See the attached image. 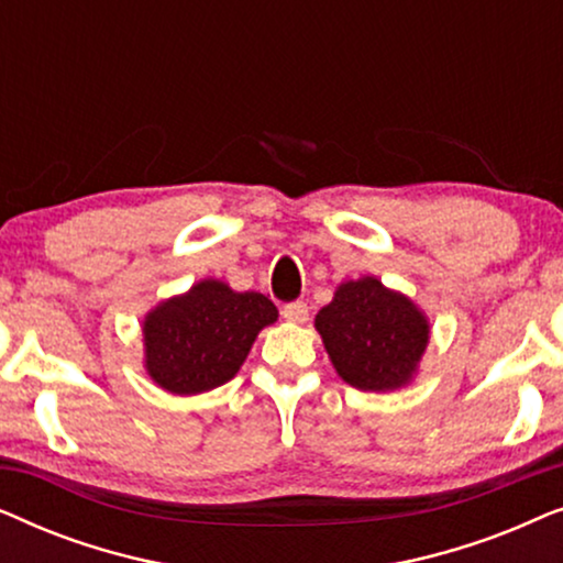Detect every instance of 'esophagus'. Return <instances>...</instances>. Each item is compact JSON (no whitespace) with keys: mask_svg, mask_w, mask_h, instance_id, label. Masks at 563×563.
<instances>
[{"mask_svg":"<svg viewBox=\"0 0 563 563\" xmlns=\"http://www.w3.org/2000/svg\"><path fill=\"white\" fill-rule=\"evenodd\" d=\"M282 314H284V320H289V322H305L307 320V314H310V310H307V305L305 302H287L282 307Z\"/></svg>","mask_w":563,"mask_h":563,"instance_id":"1","label":"esophagus"}]
</instances>
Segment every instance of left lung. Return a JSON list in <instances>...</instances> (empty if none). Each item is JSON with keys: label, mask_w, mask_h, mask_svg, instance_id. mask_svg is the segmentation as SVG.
I'll use <instances>...</instances> for the list:
<instances>
[{"label": "left lung", "mask_w": 563, "mask_h": 563, "mask_svg": "<svg viewBox=\"0 0 563 563\" xmlns=\"http://www.w3.org/2000/svg\"><path fill=\"white\" fill-rule=\"evenodd\" d=\"M335 372L356 389L387 391L412 379L428 345V320L410 299L364 276L338 287L314 318Z\"/></svg>", "instance_id": "obj_1"}]
</instances>
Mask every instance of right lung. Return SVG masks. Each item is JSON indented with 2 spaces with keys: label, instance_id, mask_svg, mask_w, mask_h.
Instances as JSON below:
<instances>
[{
  "label": "right lung",
  "instance_id": "obj_1",
  "mask_svg": "<svg viewBox=\"0 0 563 563\" xmlns=\"http://www.w3.org/2000/svg\"><path fill=\"white\" fill-rule=\"evenodd\" d=\"M276 318L274 302L258 291L199 282L145 318V368L174 395L210 391L233 379L258 330Z\"/></svg>",
  "mask_w": 563,
  "mask_h": 563
}]
</instances>
